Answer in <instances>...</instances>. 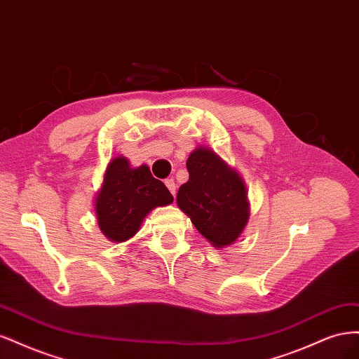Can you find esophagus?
I'll return each instance as SVG.
<instances>
[{"label":"esophagus","mask_w":359,"mask_h":359,"mask_svg":"<svg viewBox=\"0 0 359 359\" xmlns=\"http://www.w3.org/2000/svg\"><path fill=\"white\" fill-rule=\"evenodd\" d=\"M165 184H166V187L169 189V191L173 194V196H175V194H177V184H175V181H173V180H166Z\"/></svg>","instance_id":"esophagus-1"}]
</instances>
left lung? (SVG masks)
I'll return each instance as SVG.
<instances>
[{"instance_id":"obj_1","label":"left lung","mask_w":359,"mask_h":359,"mask_svg":"<svg viewBox=\"0 0 359 359\" xmlns=\"http://www.w3.org/2000/svg\"><path fill=\"white\" fill-rule=\"evenodd\" d=\"M189 181L177 194V203L194 227L223 248L233 244L245 229L250 203L245 182L212 149L198 147L187 158Z\"/></svg>"}]
</instances>
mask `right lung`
<instances>
[{
    "label": "right lung",
    "mask_w": 359,
    "mask_h": 359,
    "mask_svg": "<svg viewBox=\"0 0 359 359\" xmlns=\"http://www.w3.org/2000/svg\"><path fill=\"white\" fill-rule=\"evenodd\" d=\"M172 202L168 187L151 175L147 165L132 168L126 157L116 156L106 168L94 211L99 229L107 240L124 243L137 233L151 211Z\"/></svg>",
    "instance_id": "right-lung-1"
}]
</instances>
